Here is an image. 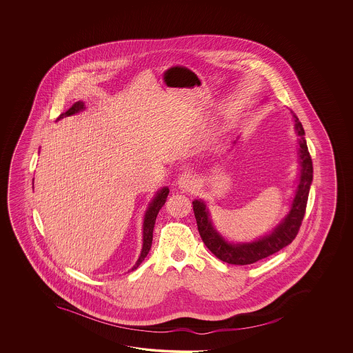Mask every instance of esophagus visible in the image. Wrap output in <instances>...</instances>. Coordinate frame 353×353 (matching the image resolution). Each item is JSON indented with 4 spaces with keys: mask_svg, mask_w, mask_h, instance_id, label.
Masks as SVG:
<instances>
[{
    "mask_svg": "<svg viewBox=\"0 0 353 353\" xmlns=\"http://www.w3.org/2000/svg\"><path fill=\"white\" fill-rule=\"evenodd\" d=\"M178 187L181 190H192L195 187L194 176H192L190 174H183L178 180Z\"/></svg>",
    "mask_w": 353,
    "mask_h": 353,
    "instance_id": "34e87169",
    "label": "esophagus"
}]
</instances>
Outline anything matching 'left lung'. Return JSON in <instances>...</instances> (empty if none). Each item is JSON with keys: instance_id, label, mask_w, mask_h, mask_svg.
I'll return each mask as SVG.
<instances>
[{"instance_id": "left-lung-1", "label": "left lung", "mask_w": 353, "mask_h": 353, "mask_svg": "<svg viewBox=\"0 0 353 353\" xmlns=\"http://www.w3.org/2000/svg\"><path fill=\"white\" fill-rule=\"evenodd\" d=\"M293 119L295 132L299 136L298 185L295 189V195L290 210L285 217L280 221V223L272 228V231L251 242H230L218 232L210 218L207 203L202 199L193 201L196 225L203 242L210 248V252L223 263L232 265H250L256 263L292 243L295 236L298 234L301 221L305 214L309 189L313 181V164L307 151L304 128L301 126L299 119L294 113ZM233 143H236V141Z\"/></svg>"}]
</instances>
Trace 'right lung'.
Instances as JSON below:
<instances>
[{"label":"right lung","instance_id":"right-lung-1","mask_svg":"<svg viewBox=\"0 0 353 353\" xmlns=\"http://www.w3.org/2000/svg\"><path fill=\"white\" fill-rule=\"evenodd\" d=\"M84 110H85V107H84L83 102H81V101L75 102L74 105H72L67 112L61 113L57 121L68 117V116H73V114H77V113L82 112ZM32 185H34V183H32ZM168 194H169V188L163 187L161 189H159L158 192L154 195V198L149 203V205H148V210H146L145 216H143V248H141V252H140L137 261L132 266L131 270L137 269L139 265L143 263L145 257L148 256L149 251H150L151 243H152V231H154L155 221H157V217H158L159 210H161V207L165 204Z\"/></svg>","mask_w":353,"mask_h":353}]
</instances>
